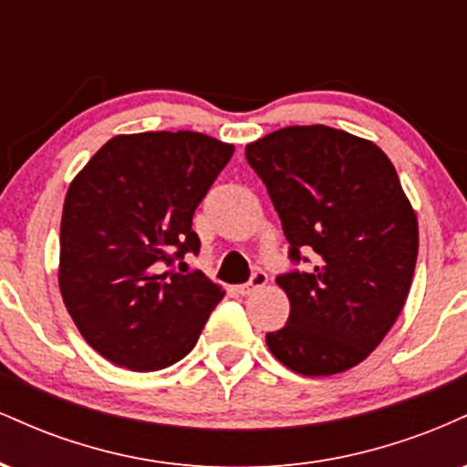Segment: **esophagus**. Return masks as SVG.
Returning <instances> with one entry per match:
<instances>
[{
    "mask_svg": "<svg viewBox=\"0 0 467 467\" xmlns=\"http://www.w3.org/2000/svg\"><path fill=\"white\" fill-rule=\"evenodd\" d=\"M265 283H267V275L265 272H254V275H252V278L248 283H244V285H239L237 287V292L241 294V296H248V294H252V292H256V289H261V287H265Z\"/></svg>",
    "mask_w": 467,
    "mask_h": 467,
    "instance_id": "34e87169",
    "label": "esophagus"
}]
</instances>
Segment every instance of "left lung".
<instances>
[{
    "instance_id": "1",
    "label": "left lung",
    "mask_w": 467,
    "mask_h": 467,
    "mask_svg": "<svg viewBox=\"0 0 467 467\" xmlns=\"http://www.w3.org/2000/svg\"><path fill=\"white\" fill-rule=\"evenodd\" d=\"M289 241L312 252L307 272L276 285L289 298L267 349L318 378L360 364L395 325L415 275L420 228L398 171L371 140L325 125L283 127L245 147ZM307 261V259H303Z\"/></svg>"
}]
</instances>
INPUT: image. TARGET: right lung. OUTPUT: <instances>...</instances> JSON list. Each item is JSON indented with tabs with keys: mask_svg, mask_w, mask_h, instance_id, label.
<instances>
[{
	"mask_svg": "<svg viewBox=\"0 0 467 467\" xmlns=\"http://www.w3.org/2000/svg\"><path fill=\"white\" fill-rule=\"evenodd\" d=\"M234 147L197 131L120 133L69 184L58 287L92 349L130 371H158L195 347L223 289L164 270L197 254L192 213Z\"/></svg>",
	"mask_w": 467,
	"mask_h": 467,
	"instance_id": "1",
	"label": "right lung"
}]
</instances>
